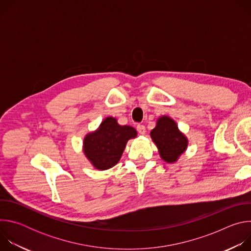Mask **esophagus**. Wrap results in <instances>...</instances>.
I'll use <instances>...</instances> for the list:
<instances>
[{"label":"esophagus","mask_w":251,"mask_h":251,"mask_svg":"<svg viewBox=\"0 0 251 251\" xmlns=\"http://www.w3.org/2000/svg\"><path fill=\"white\" fill-rule=\"evenodd\" d=\"M137 131L139 132V134H141V135H144V134L146 133V128H145V126H144V125L138 124V125H137Z\"/></svg>","instance_id":"1"}]
</instances>
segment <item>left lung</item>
I'll return each mask as SVG.
<instances>
[{"instance_id":"left-lung-1","label":"left lung","mask_w":251,"mask_h":251,"mask_svg":"<svg viewBox=\"0 0 251 251\" xmlns=\"http://www.w3.org/2000/svg\"><path fill=\"white\" fill-rule=\"evenodd\" d=\"M150 135L159 149L161 158L167 163H175L188 147L187 137L178 130L176 122L168 116L158 119L156 127Z\"/></svg>"}]
</instances>
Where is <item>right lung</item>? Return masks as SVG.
<instances>
[{
  "label": "right lung",
  "mask_w": 251,
  "mask_h": 251,
  "mask_svg": "<svg viewBox=\"0 0 251 251\" xmlns=\"http://www.w3.org/2000/svg\"><path fill=\"white\" fill-rule=\"evenodd\" d=\"M136 136L133 127L121 126L115 118L107 117L96 131L85 136L83 151L95 169H110L119 162L128 140Z\"/></svg>",
  "instance_id": "1"
}]
</instances>
